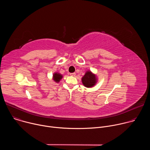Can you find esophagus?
I'll return each mask as SVG.
<instances>
[{"mask_svg": "<svg viewBox=\"0 0 150 150\" xmlns=\"http://www.w3.org/2000/svg\"><path fill=\"white\" fill-rule=\"evenodd\" d=\"M70 75L72 76H75L76 74H75V73H71V74H70Z\"/></svg>", "mask_w": 150, "mask_h": 150, "instance_id": "1", "label": "esophagus"}]
</instances>
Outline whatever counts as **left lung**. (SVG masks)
Listing matches in <instances>:
<instances>
[{"mask_svg":"<svg viewBox=\"0 0 150 150\" xmlns=\"http://www.w3.org/2000/svg\"><path fill=\"white\" fill-rule=\"evenodd\" d=\"M81 81L84 87L87 88H91L96 85L98 81V78L97 76L95 74L89 70L86 71L85 75L82 76Z\"/></svg>","mask_w":150,"mask_h":150,"instance_id":"left-lung-1","label":"left lung"}]
</instances>
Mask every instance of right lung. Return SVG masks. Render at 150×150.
Here are the masks:
<instances>
[{
	"instance_id": "1",
	"label": "right lung",
	"mask_w": 150,
	"mask_h": 150,
	"mask_svg": "<svg viewBox=\"0 0 150 150\" xmlns=\"http://www.w3.org/2000/svg\"><path fill=\"white\" fill-rule=\"evenodd\" d=\"M63 78V75L60 74V73H58V72H54L53 74V80L56 82V83H59L60 82V81Z\"/></svg>"
}]
</instances>
